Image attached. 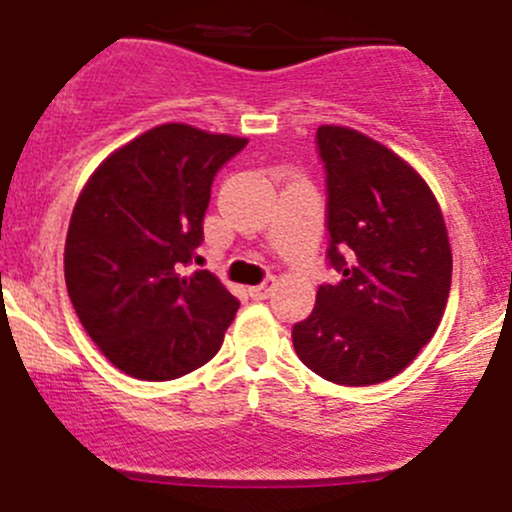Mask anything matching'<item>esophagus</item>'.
I'll use <instances>...</instances> for the list:
<instances>
[{"instance_id":"obj_1","label":"esophagus","mask_w":512,"mask_h":512,"mask_svg":"<svg viewBox=\"0 0 512 512\" xmlns=\"http://www.w3.org/2000/svg\"><path fill=\"white\" fill-rule=\"evenodd\" d=\"M272 290H275V278H272V275H270V278L262 280L260 285H255V288H250V295H252V298H255V300H267V298H270V295H272Z\"/></svg>"}]
</instances>
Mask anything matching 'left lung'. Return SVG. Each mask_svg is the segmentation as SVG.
<instances>
[{
    "instance_id": "8db88e82",
    "label": "left lung",
    "mask_w": 512,
    "mask_h": 512,
    "mask_svg": "<svg viewBox=\"0 0 512 512\" xmlns=\"http://www.w3.org/2000/svg\"><path fill=\"white\" fill-rule=\"evenodd\" d=\"M326 260L315 308L293 326L298 358L323 379L371 386L412 364L437 331L452 285L442 212L422 176L364 133L321 126Z\"/></svg>"
}]
</instances>
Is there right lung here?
<instances>
[{"label": "right lung", "instance_id": "add662e5", "mask_svg": "<svg viewBox=\"0 0 512 512\" xmlns=\"http://www.w3.org/2000/svg\"><path fill=\"white\" fill-rule=\"evenodd\" d=\"M247 138L166 123L98 166L73 209L65 283L88 336L133 379L169 381L219 351L240 300L199 260L212 181Z\"/></svg>", "mask_w": 512, "mask_h": 512}]
</instances>
